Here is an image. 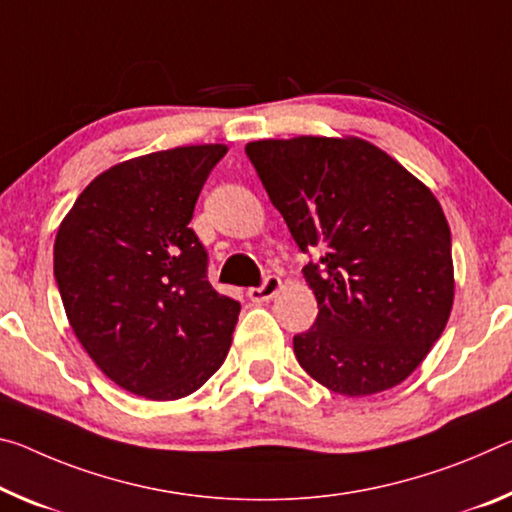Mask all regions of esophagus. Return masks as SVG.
Wrapping results in <instances>:
<instances>
[{"label":"esophagus","mask_w":512,"mask_h":512,"mask_svg":"<svg viewBox=\"0 0 512 512\" xmlns=\"http://www.w3.org/2000/svg\"><path fill=\"white\" fill-rule=\"evenodd\" d=\"M280 289H282V280L278 278V275H269V278L264 280L262 287L248 289V298L253 300V303H266V300H271Z\"/></svg>","instance_id":"1"}]
</instances>
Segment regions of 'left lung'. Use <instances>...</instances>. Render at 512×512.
<instances>
[{
	"instance_id": "8db88e82",
	"label": "left lung",
	"mask_w": 512,
	"mask_h": 512,
	"mask_svg": "<svg viewBox=\"0 0 512 512\" xmlns=\"http://www.w3.org/2000/svg\"><path fill=\"white\" fill-rule=\"evenodd\" d=\"M307 264L319 305L294 337L298 364L342 396L392 389L415 371L453 307L451 230L428 186L358 136L246 145Z\"/></svg>"
}]
</instances>
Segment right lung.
<instances>
[{"mask_svg":"<svg viewBox=\"0 0 512 512\" xmlns=\"http://www.w3.org/2000/svg\"><path fill=\"white\" fill-rule=\"evenodd\" d=\"M227 145H182L111 166L79 193L54 241V278L79 344L150 401L184 399L221 369L241 305L207 280L189 223Z\"/></svg>","mask_w":512,"mask_h":512,"instance_id":"1","label":"right lung"}]
</instances>
